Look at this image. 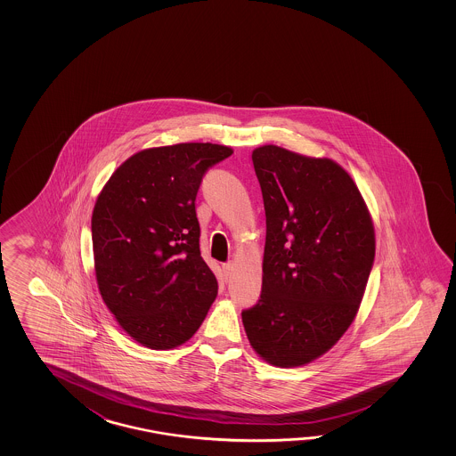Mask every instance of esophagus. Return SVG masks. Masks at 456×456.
<instances>
[{
  "label": "esophagus",
  "instance_id": "1",
  "mask_svg": "<svg viewBox=\"0 0 456 456\" xmlns=\"http://www.w3.org/2000/svg\"><path fill=\"white\" fill-rule=\"evenodd\" d=\"M232 267H234V264H232V262H226V264H224V272L226 277H228V275H232Z\"/></svg>",
  "mask_w": 456,
  "mask_h": 456
}]
</instances>
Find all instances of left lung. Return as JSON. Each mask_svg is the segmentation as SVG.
I'll return each instance as SVG.
<instances>
[{"label":"left lung","instance_id":"8db88e82","mask_svg":"<svg viewBox=\"0 0 456 456\" xmlns=\"http://www.w3.org/2000/svg\"><path fill=\"white\" fill-rule=\"evenodd\" d=\"M265 210L259 301L242 324L262 359L290 369L318 359L355 318L375 261L357 185L328 158L265 145L252 151Z\"/></svg>","mask_w":456,"mask_h":456}]
</instances>
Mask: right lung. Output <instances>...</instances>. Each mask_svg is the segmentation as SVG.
Masks as SVG:
<instances>
[{"instance_id":"right-lung-1","label":"right lung","mask_w":456,"mask_h":456,"mask_svg":"<svg viewBox=\"0 0 456 456\" xmlns=\"http://www.w3.org/2000/svg\"><path fill=\"white\" fill-rule=\"evenodd\" d=\"M232 153L214 143L143 150L97 197L91 232L99 291L122 330L145 347L184 344L216 298L218 281L200 254L195 197L205 173Z\"/></svg>"}]
</instances>
